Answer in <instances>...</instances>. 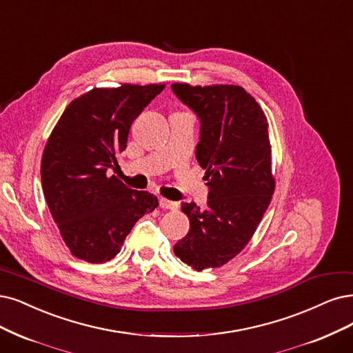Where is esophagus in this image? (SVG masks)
Instances as JSON below:
<instances>
[{
  "mask_svg": "<svg viewBox=\"0 0 353 353\" xmlns=\"http://www.w3.org/2000/svg\"><path fill=\"white\" fill-rule=\"evenodd\" d=\"M159 203H160V208H163V210H172V211H176L177 208H179V203H177V202L168 201V199H165V198H160Z\"/></svg>",
  "mask_w": 353,
  "mask_h": 353,
  "instance_id": "1",
  "label": "esophagus"
}]
</instances>
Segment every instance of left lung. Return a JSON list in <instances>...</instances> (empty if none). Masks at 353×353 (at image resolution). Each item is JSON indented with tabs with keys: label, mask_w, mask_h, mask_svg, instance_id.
Wrapping results in <instances>:
<instances>
[{
	"label": "left lung",
	"mask_w": 353,
	"mask_h": 353,
	"mask_svg": "<svg viewBox=\"0 0 353 353\" xmlns=\"http://www.w3.org/2000/svg\"><path fill=\"white\" fill-rule=\"evenodd\" d=\"M201 119L196 159L210 186L206 208L183 203L190 223L174 254L194 270L221 268L253 237L275 192L268 119L259 103L234 84H172Z\"/></svg>",
	"instance_id": "8db88e82"
}]
</instances>
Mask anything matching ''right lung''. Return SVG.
<instances>
[{"mask_svg": "<svg viewBox=\"0 0 353 353\" xmlns=\"http://www.w3.org/2000/svg\"><path fill=\"white\" fill-rule=\"evenodd\" d=\"M164 87H96L68 104L48 138L41 165L45 199L62 240L84 262H109L137 221L159 205L152 193L109 176V168L126 148L130 125Z\"/></svg>", "mask_w": 353, "mask_h": 353, "instance_id": "right-lung-1", "label": "right lung"}]
</instances>
